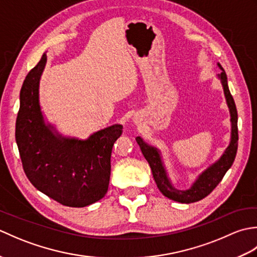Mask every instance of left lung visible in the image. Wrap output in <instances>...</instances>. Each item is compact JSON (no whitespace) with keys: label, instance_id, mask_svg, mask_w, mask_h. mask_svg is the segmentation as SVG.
<instances>
[{"label":"left lung","instance_id":"8db88e82","mask_svg":"<svg viewBox=\"0 0 257 257\" xmlns=\"http://www.w3.org/2000/svg\"><path fill=\"white\" fill-rule=\"evenodd\" d=\"M217 66L222 70L221 74H217V77L221 80L228 110H230L231 114V141L225 151L223 152V155L220 157V159L215 161L209 168H206L198 177V179L193 182V184L191 185L190 189L178 190L174 188L170 181V179L168 178L160 151L158 150L156 147H152L145 143L144 139L141 137L136 138L141 149V152H143L144 157L146 158V160L148 161L151 168L152 176H154L158 189H159L160 192L165 196H167L168 199L180 202V203H193V202L200 201L209 195L212 191L216 188V185L221 182V180L225 176L228 169L232 167L236 156L238 141L237 110L235 102H234V99L230 92V89H228L227 77L224 69H223V67L219 63H217Z\"/></svg>","mask_w":257,"mask_h":257}]
</instances>
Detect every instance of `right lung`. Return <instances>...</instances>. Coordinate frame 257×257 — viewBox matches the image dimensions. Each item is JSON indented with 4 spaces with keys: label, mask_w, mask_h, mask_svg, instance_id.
<instances>
[{
    "label": "right lung",
    "mask_w": 257,
    "mask_h": 257,
    "mask_svg": "<svg viewBox=\"0 0 257 257\" xmlns=\"http://www.w3.org/2000/svg\"><path fill=\"white\" fill-rule=\"evenodd\" d=\"M46 61L44 54L22 85L16 144L26 177L38 191L63 205L84 207L107 193L112 146L121 136L122 125L112 124L80 140L64 137L45 122L40 81Z\"/></svg>",
    "instance_id": "1"
}]
</instances>
